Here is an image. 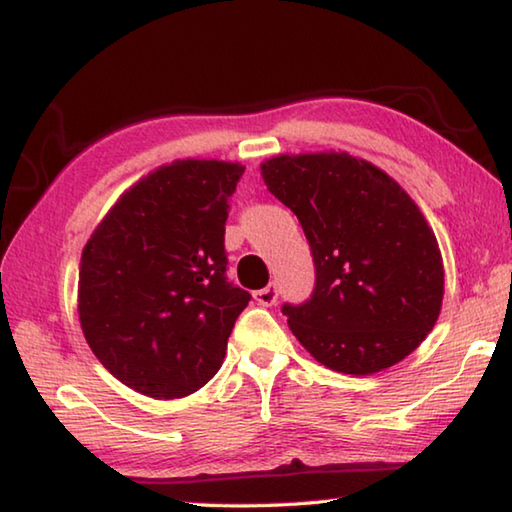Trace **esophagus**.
<instances>
[{"label":"esophagus","mask_w":512,"mask_h":512,"mask_svg":"<svg viewBox=\"0 0 512 512\" xmlns=\"http://www.w3.org/2000/svg\"><path fill=\"white\" fill-rule=\"evenodd\" d=\"M253 296H255V300H257V305H262V307H273L275 302H277V287H275V284H268L266 289H259V291H255Z\"/></svg>","instance_id":"esophagus-1"}]
</instances>
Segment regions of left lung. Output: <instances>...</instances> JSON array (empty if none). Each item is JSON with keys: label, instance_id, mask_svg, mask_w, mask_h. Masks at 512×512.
<instances>
[{"label": "left lung", "instance_id": "left-lung-1", "mask_svg": "<svg viewBox=\"0 0 512 512\" xmlns=\"http://www.w3.org/2000/svg\"><path fill=\"white\" fill-rule=\"evenodd\" d=\"M277 201L305 230L316 282L282 314L305 350L345 375L395 366L418 348L443 305V257L411 196L348 153L277 155L262 164Z\"/></svg>", "mask_w": 512, "mask_h": 512}]
</instances>
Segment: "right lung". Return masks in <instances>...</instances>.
Wrapping results in <instances>:
<instances>
[{"label":"right lung","instance_id":"obj_1","mask_svg":"<svg viewBox=\"0 0 512 512\" xmlns=\"http://www.w3.org/2000/svg\"><path fill=\"white\" fill-rule=\"evenodd\" d=\"M244 167L178 160L119 198L83 248L85 341L133 391L173 400L221 368L250 293L228 280L225 221Z\"/></svg>","mask_w":512,"mask_h":512}]
</instances>
